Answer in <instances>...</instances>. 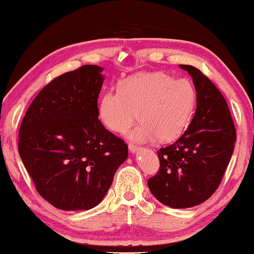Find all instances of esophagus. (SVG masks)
Returning <instances> with one entry per match:
<instances>
[{
  "label": "esophagus",
  "mask_w": 254,
  "mask_h": 254,
  "mask_svg": "<svg viewBox=\"0 0 254 254\" xmlns=\"http://www.w3.org/2000/svg\"><path fill=\"white\" fill-rule=\"evenodd\" d=\"M139 149H140V147L137 145L133 144V143H128V150H130V152H132V153H135V152Z\"/></svg>",
  "instance_id": "1"
}]
</instances>
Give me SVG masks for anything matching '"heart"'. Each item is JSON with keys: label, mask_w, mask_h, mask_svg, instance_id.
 Listing matches in <instances>:
<instances>
[{"label": "heart", "mask_w": 254, "mask_h": 254, "mask_svg": "<svg viewBox=\"0 0 254 254\" xmlns=\"http://www.w3.org/2000/svg\"><path fill=\"white\" fill-rule=\"evenodd\" d=\"M196 90L187 79L156 71L139 73L121 81L119 91H108L99 104L100 119L110 130L131 133L133 140L171 141L182 134L196 105Z\"/></svg>", "instance_id": "b5f03b06"}]
</instances>
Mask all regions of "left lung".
I'll use <instances>...</instances> for the list:
<instances>
[{"instance_id":"left-lung-1","label":"left lung","mask_w":254,"mask_h":254,"mask_svg":"<svg viewBox=\"0 0 254 254\" xmlns=\"http://www.w3.org/2000/svg\"><path fill=\"white\" fill-rule=\"evenodd\" d=\"M196 90V111L186 132L158 151L160 170L147 181L155 199L175 209L195 206L219 188L237 139L227 101L196 67L180 64Z\"/></svg>"}]
</instances>
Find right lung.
I'll return each instance as SVG.
<instances>
[{
  "mask_svg": "<svg viewBox=\"0 0 254 254\" xmlns=\"http://www.w3.org/2000/svg\"><path fill=\"white\" fill-rule=\"evenodd\" d=\"M103 67L83 65L50 82L27 109L18 153L36 191L65 211L90 210L111 187L127 145L99 120Z\"/></svg>",
  "mask_w": 254,
  "mask_h": 254,
  "instance_id": "add662e5",
  "label": "right lung"
}]
</instances>
